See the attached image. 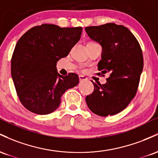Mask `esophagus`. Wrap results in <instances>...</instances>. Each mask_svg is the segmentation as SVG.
I'll use <instances>...</instances> for the list:
<instances>
[{
    "instance_id": "esophagus-1",
    "label": "esophagus",
    "mask_w": 158,
    "mask_h": 158,
    "mask_svg": "<svg viewBox=\"0 0 158 158\" xmlns=\"http://www.w3.org/2000/svg\"><path fill=\"white\" fill-rule=\"evenodd\" d=\"M79 80H80V81H87V77H86L84 75H79Z\"/></svg>"
}]
</instances>
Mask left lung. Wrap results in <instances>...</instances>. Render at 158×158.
Returning a JSON list of instances; mask_svg holds the SVG:
<instances>
[{
    "instance_id": "8db88e82",
    "label": "left lung",
    "mask_w": 158,
    "mask_h": 158,
    "mask_svg": "<svg viewBox=\"0 0 158 158\" xmlns=\"http://www.w3.org/2000/svg\"><path fill=\"white\" fill-rule=\"evenodd\" d=\"M86 33L102 47L98 69L104 76L105 84H95L94 91L86 97L88 107L100 116L117 114L127 107L136 95L143 69L140 45L133 33L123 25L108 23L87 27Z\"/></svg>"
}]
</instances>
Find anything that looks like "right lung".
Instances as JSON below:
<instances>
[{
	"instance_id": "add662e5",
	"label": "right lung",
	"mask_w": 158,
	"mask_h": 158,
	"mask_svg": "<svg viewBox=\"0 0 158 158\" xmlns=\"http://www.w3.org/2000/svg\"><path fill=\"white\" fill-rule=\"evenodd\" d=\"M82 30L43 24L31 28L18 41L11 74L18 97L27 110L40 115L54 112L63 94L78 84L77 74L60 75L56 65L80 40Z\"/></svg>"
}]
</instances>
